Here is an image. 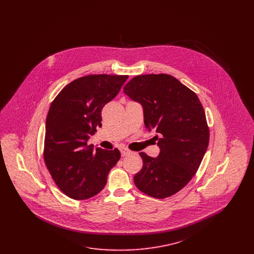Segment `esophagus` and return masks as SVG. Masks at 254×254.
<instances>
[{
  "mask_svg": "<svg viewBox=\"0 0 254 254\" xmlns=\"http://www.w3.org/2000/svg\"><path fill=\"white\" fill-rule=\"evenodd\" d=\"M120 151H121V155L123 157L127 156V155H129V154L131 153V151H130V150H128L127 148H121V149H120Z\"/></svg>",
  "mask_w": 254,
  "mask_h": 254,
  "instance_id": "obj_1",
  "label": "esophagus"
}]
</instances>
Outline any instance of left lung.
Listing matches in <instances>:
<instances>
[{"label": "left lung", "instance_id": "8db88e82", "mask_svg": "<svg viewBox=\"0 0 254 254\" xmlns=\"http://www.w3.org/2000/svg\"><path fill=\"white\" fill-rule=\"evenodd\" d=\"M124 93L139 103L145 128L157 132L160 153L144 152L143 168L134 176L142 192L164 199L191 180L205 155L209 131L199 98L189 87L168 74H146L132 78Z\"/></svg>", "mask_w": 254, "mask_h": 254}]
</instances>
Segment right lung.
<instances>
[{
	"instance_id": "right-lung-1",
	"label": "right lung",
	"mask_w": 254,
	"mask_h": 254,
	"mask_svg": "<svg viewBox=\"0 0 254 254\" xmlns=\"http://www.w3.org/2000/svg\"><path fill=\"white\" fill-rule=\"evenodd\" d=\"M127 75H89L62 89L49 108L44 158L61 190L75 200L99 193L121 157L120 151L97 147L87 141L101 127L103 108L119 93Z\"/></svg>"
}]
</instances>
